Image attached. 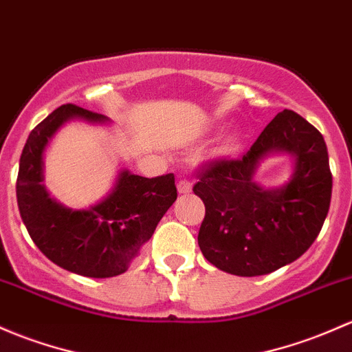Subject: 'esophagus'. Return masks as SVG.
<instances>
[{
  "instance_id": "1",
  "label": "esophagus",
  "mask_w": 352,
  "mask_h": 352,
  "mask_svg": "<svg viewBox=\"0 0 352 352\" xmlns=\"http://www.w3.org/2000/svg\"><path fill=\"white\" fill-rule=\"evenodd\" d=\"M177 188H179V194H188L192 190V182L188 179H180L179 184H177Z\"/></svg>"
}]
</instances>
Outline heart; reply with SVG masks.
Returning <instances> with one entry per match:
<instances>
[{
  "label": "heart",
  "mask_w": 352,
  "mask_h": 352,
  "mask_svg": "<svg viewBox=\"0 0 352 352\" xmlns=\"http://www.w3.org/2000/svg\"><path fill=\"white\" fill-rule=\"evenodd\" d=\"M228 146H231V143H229V145H228Z\"/></svg>",
  "instance_id": "b5f03b06"
}]
</instances>
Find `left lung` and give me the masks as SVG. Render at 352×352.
<instances>
[{"instance_id": "8db88e82", "label": "left lung", "mask_w": 352, "mask_h": 352, "mask_svg": "<svg viewBox=\"0 0 352 352\" xmlns=\"http://www.w3.org/2000/svg\"><path fill=\"white\" fill-rule=\"evenodd\" d=\"M270 151L298 157L292 180L276 191L252 182ZM195 195L206 206L197 241L216 268L238 276L268 275L300 258L322 229L332 195L324 136L295 111L283 109L243 158H214L197 172Z\"/></svg>"}]
</instances>
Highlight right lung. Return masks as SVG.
<instances>
[{
  "instance_id": "add662e5",
  "label": "right lung",
  "mask_w": 352,
  "mask_h": 352,
  "mask_svg": "<svg viewBox=\"0 0 352 352\" xmlns=\"http://www.w3.org/2000/svg\"><path fill=\"white\" fill-rule=\"evenodd\" d=\"M70 118L106 121V116L76 104H62L30 133L20 158L16 199L30 238L60 268L109 278L124 273L175 202V175L153 179L120 173L108 197L89 210H70L52 201L40 182L42 155L49 140Z\"/></svg>"
}]
</instances>
